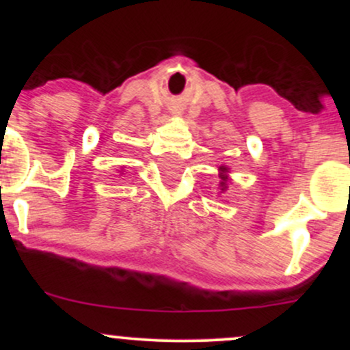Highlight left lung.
<instances>
[{
  "mask_svg": "<svg viewBox=\"0 0 350 350\" xmlns=\"http://www.w3.org/2000/svg\"><path fill=\"white\" fill-rule=\"evenodd\" d=\"M220 170H222V171H227V170H226V167H220ZM219 178H220V179H222V183H220V186H222V191H224V189H226V187H227V186H226V180H227V176H226V174H220V176H219Z\"/></svg>",
  "mask_w": 350,
  "mask_h": 350,
  "instance_id": "left-lung-1",
  "label": "left lung"
}]
</instances>
